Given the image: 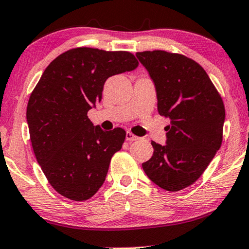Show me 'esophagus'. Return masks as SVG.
I'll use <instances>...</instances> for the list:
<instances>
[{
  "instance_id": "obj_1",
  "label": "esophagus",
  "mask_w": 249,
  "mask_h": 249,
  "mask_svg": "<svg viewBox=\"0 0 249 249\" xmlns=\"http://www.w3.org/2000/svg\"><path fill=\"white\" fill-rule=\"evenodd\" d=\"M139 139H140L139 136L134 135V134H133V133H131V132H127V133H126V140H127V141H131V142H133V141H137Z\"/></svg>"
}]
</instances>
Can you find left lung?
Listing matches in <instances>:
<instances>
[{
  "label": "left lung",
  "mask_w": 249,
  "mask_h": 249,
  "mask_svg": "<svg viewBox=\"0 0 249 249\" xmlns=\"http://www.w3.org/2000/svg\"><path fill=\"white\" fill-rule=\"evenodd\" d=\"M136 56L155 84L160 115L171 118L166 145L152 141L151 160L142 164L157 186L178 192L199 178L223 142L222 96L198 63L166 51Z\"/></svg>",
  "instance_id": "1"
}]
</instances>
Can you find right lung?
<instances>
[{"mask_svg":"<svg viewBox=\"0 0 249 249\" xmlns=\"http://www.w3.org/2000/svg\"><path fill=\"white\" fill-rule=\"evenodd\" d=\"M137 65L126 51L76 47L58 55L42 74L31 93L26 120L37 163L58 194L82 202L103 185L126 132L103 131L88 112L101 102L108 77Z\"/></svg>","mask_w":249,"mask_h":249,"instance_id":"add662e5","label":"right lung"}]
</instances>
